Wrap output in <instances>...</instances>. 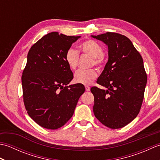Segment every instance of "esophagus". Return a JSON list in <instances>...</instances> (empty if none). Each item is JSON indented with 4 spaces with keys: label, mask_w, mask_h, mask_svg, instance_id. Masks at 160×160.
I'll return each mask as SVG.
<instances>
[{
    "label": "esophagus",
    "mask_w": 160,
    "mask_h": 160,
    "mask_svg": "<svg viewBox=\"0 0 160 160\" xmlns=\"http://www.w3.org/2000/svg\"><path fill=\"white\" fill-rule=\"evenodd\" d=\"M85 90L87 91H90V87H88V86H85Z\"/></svg>",
    "instance_id": "34e87169"
}]
</instances>
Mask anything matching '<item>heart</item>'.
<instances>
[{"mask_svg": "<svg viewBox=\"0 0 160 160\" xmlns=\"http://www.w3.org/2000/svg\"><path fill=\"white\" fill-rule=\"evenodd\" d=\"M82 53L92 58V64L102 67L106 61V56L103 52V48L99 43L93 40H87L79 46ZM78 53L77 51L69 49L65 54V61L71 69H76L78 62ZM98 73L95 69L78 70L74 74V81L84 85H89L97 78Z\"/></svg>", "mask_w": 160, "mask_h": 160, "instance_id": "b5f03b06", "label": "heart"}]
</instances>
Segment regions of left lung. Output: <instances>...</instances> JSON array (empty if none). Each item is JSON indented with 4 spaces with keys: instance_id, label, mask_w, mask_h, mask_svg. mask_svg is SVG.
<instances>
[{
    "instance_id": "1",
    "label": "left lung",
    "mask_w": 160,
    "mask_h": 160,
    "mask_svg": "<svg viewBox=\"0 0 160 160\" xmlns=\"http://www.w3.org/2000/svg\"><path fill=\"white\" fill-rule=\"evenodd\" d=\"M108 46V59L97 83L94 96L95 116L111 128L125 127L137 117L144 99L147 76L143 59L127 36L114 32L91 36Z\"/></svg>"
}]
</instances>
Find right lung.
Returning <instances> with one entry per match:
<instances>
[{
	"mask_svg": "<svg viewBox=\"0 0 160 160\" xmlns=\"http://www.w3.org/2000/svg\"><path fill=\"white\" fill-rule=\"evenodd\" d=\"M80 38L51 32L29 51L22 76L24 104L29 117L43 128L54 130L65 124L85 91L81 84L67 86L73 76L65 54Z\"/></svg>",
	"mask_w": 160,
	"mask_h": 160,
	"instance_id": "1",
	"label": "right lung"
}]
</instances>
